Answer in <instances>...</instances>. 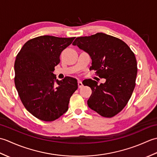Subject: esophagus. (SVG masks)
Returning <instances> with one entry per match:
<instances>
[{"label":"esophagus","instance_id":"esophagus-1","mask_svg":"<svg viewBox=\"0 0 157 157\" xmlns=\"http://www.w3.org/2000/svg\"><path fill=\"white\" fill-rule=\"evenodd\" d=\"M78 87H79V88H82L83 87V84H82V81H80V80H78Z\"/></svg>","mask_w":157,"mask_h":157}]
</instances>
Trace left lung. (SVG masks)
I'll return each mask as SVG.
<instances>
[{"label": "left lung", "mask_w": 157, "mask_h": 157, "mask_svg": "<svg viewBox=\"0 0 157 157\" xmlns=\"http://www.w3.org/2000/svg\"><path fill=\"white\" fill-rule=\"evenodd\" d=\"M73 45L88 53L90 69L106 79L100 85L91 79L83 81L92 89L88 106L105 117L116 115L128 104L135 88L138 68L134 53L121 40L104 33L78 37Z\"/></svg>", "instance_id": "left-lung-1"}]
</instances>
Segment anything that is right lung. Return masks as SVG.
I'll return each mask as SVG.
<instances>
[{
  "label": "right lung",
  "instance_id": "right-lung-1",
  "mask_svg": "<svg viewBox=\"0 0 157 157\" xmlns=\"http://www.w3.org/2000/svg\"><path fill=\"white\" fill-rule=\"evenodd\" d=\"M74 39L38 36L25 42L16 56L15 85L19 98L25 108L42 121H55L64 114L78 88L75 78L58 80L52 73L61 52Z\"/></svg>",
  "mask_w": 157,
  "mask_h": 157
}]
</instances>
